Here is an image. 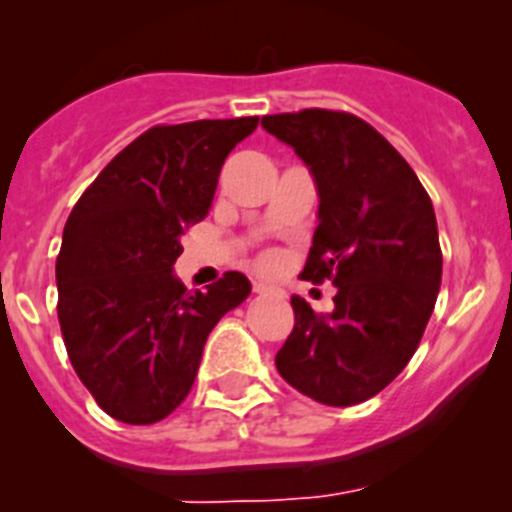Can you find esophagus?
<instances>
[{
    "label": "esophagus",
    "instance_id": "esophagus-1",
    "mask_svg": "<svg viewBox=\"0 0 512 512\" xmlns=\"http://www.w3.org/2000/svg\"><path fill=\"white\" fill-rule=\"evenodd\" d=\"M255 294H260V297H282V289L267 285V282H255Z\"/></svg>",
    "mask_w": 512,
    "mask_h": 512
}]
</instances>
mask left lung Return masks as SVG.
I'll return each instance as SVG.
<instances>
[{"instance_id": "obj_1", "label": "left lung", "mask_w": 512, "mask_h": 512, "mask_svg": "<svg viewBox=\"0 0 512 512\" xmlns=\"http://www.w3.org/2000/svg\"><path fill=\"white\" fill-rule=\"evenodd\" d=\"M262 128L294 148L317 185L319 225L302 277L337 287L329 314L294 294L277 371L319 404H361L404 371L431 319L443 270L431 198L354 113L304 108L262 116Z\"/></svg>"}]
</instances>
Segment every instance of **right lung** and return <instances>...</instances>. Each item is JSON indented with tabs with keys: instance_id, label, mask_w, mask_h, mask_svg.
Masks as SVG:
<instances>
[{
	"instance_id": "add662e5",
	"label": "right lung",
	"mask_w": 512,
	"mask_h": 512,
	"mask_svg": "<svg viewBox=\"0 0 512 512\" xmlns=\"http://www.w3.org/2000/svg\"><path fill=\"white\" fill-rule=\"evenodd\" d=\"M257 121L148 128L66 220L56 257L61 334L79 379L116 421L146 426L178 409L208 334L250 294L242 272L188 292L173 265L180 237L213 205L225 158Z\"/></svg>"
}]
</instances>
